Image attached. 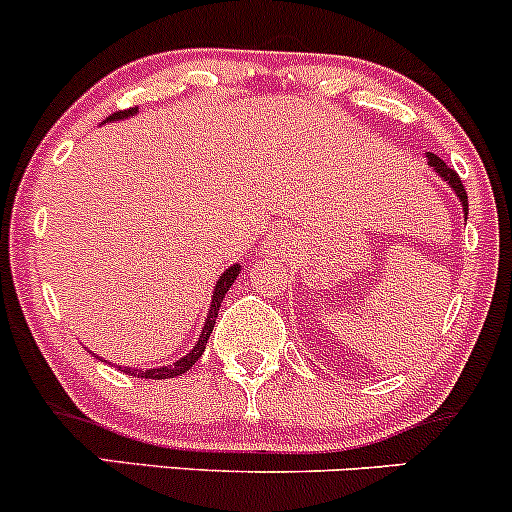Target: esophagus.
I'll list each match as a JSON object with an SVG mask.
<instances>
[{
	"instance_id": "obj_1",
	"label": "esophagus",
	"mask_w": 512,
	"mask_h": 512,
	"mask_svg": "<svg viewBox=\"0 0 512 512\" xmlns=\"http://www.w3.org/2000/svg\"><path fill=\"white\" fill-rule=\"evenodd\" d=\"M283 246H285V239H280V236H273V239L266 241L268 251H283Z\"/></svg>"
}]
</instances>
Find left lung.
I'll list each match as a JSON object with an SVG mask.
<instances>
[{
	"instance_id": "left-lung-1",
	"label": "left lung",
	"mask_w": 512,
	"mask_h": 512,
	"mask_svg": "<svg viewBox=\"0 0 512 512\" xmlns=\"http://www.w3.org/2000/svg\"><path fill=\"white\" fill-rule=\"evenodd\" d=\"M427 158H430V166H432L434 170H437V173L442 175V178L447 180L449 185H452L456 195H459V200H461V207H464V214H469V197H466V190H464V185H461V178H459V173H456L454 168H449L447 163H444L442 158H439V156H434V153H430V156H427Z\"/></svg>"
}]
</instances>
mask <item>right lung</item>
<instances>
[{"instance_id":"add662e5","label":"right lung","mask_w":512,"mask_h":512,"mask_svg":"<svg viewBox=\"0 0 512 512\" xmlns=\"http://www.w3.org/2000/svg\"><path fill=\"white\" fill-rule=\"evenodd\" d=\"M139 107H129V109H122V112H114L112 117H107L104 122H117V119H124V117H131V114L136 112ZM241 266H232L229 271H224L222 276H219L217 280V288H214V295H212V307H210V315H207V322H205V329H202V337L197 339V344L192 346V351L188 356H183L180 361H175L173 366H163V368H151V371H134V368H122L119 366V371L124 373H131V376H139V378H153V381H161V378H175L180 376V373L190 371V366L195 364L197 359L202 356V351H205V344L207 339H210L212 329H214V320H217L219 315V305H222L224 300V293H227L229 288H232V283L236 280V276H239Z\"/></svg>"}]
</instances>
